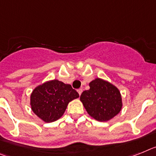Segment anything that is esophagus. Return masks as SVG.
<instances>
[{
    "instance_id": "esophagus-1",
    "label": "esophagus",
    "mask_w": 156,
    "mask_h": 156,
    "mask_svg": "<svg viewBox=\"0 0 156 156\" xmlns=\"http://www.w3.org/2000/svg\"><path fill=\"white\" fill-rule=\"evenodd\" d=\"M78 94H79V96H81V94H82V89H78Z\"/></svg>"
}]
</instances>
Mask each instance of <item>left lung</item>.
I'll use <instances>...</instances> for the list:
<instances>
[{"instance_id":"left-lung-1","label":"left lung","mask_w":156,"mask_h":156,"mask_svg":"<svg viewBox=\"0 0 156 156\" xmlns=\"http://www.w3.org/2000/svg\"><path fill=\"white\" fill-rule=\"evenodd\" d=\"M89 87L80 97L89 115L100 122H107L117 115L122 107L119 89L99 78L93 80Z\"/></svg>"}]
</instances>
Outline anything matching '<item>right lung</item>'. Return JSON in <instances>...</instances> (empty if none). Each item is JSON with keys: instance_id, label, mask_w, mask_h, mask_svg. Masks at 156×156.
<instances>
[{"instance_id": "1", "label": "right lung", "mask_w": 156, "mask_h": 156, "mask_svg": "<svg viewBox=\"0 0 156 156\" xmlns=\"http://www.w3.org/2000/svg\"><path fill=\"white\" fill-rule=\"evenodd\" d=\"M79 94L70 85L59 80L48 81L37 86L30 95L31 109L45 122H52L61 117L69 102Z\"/></svg>"}]
</instances>
